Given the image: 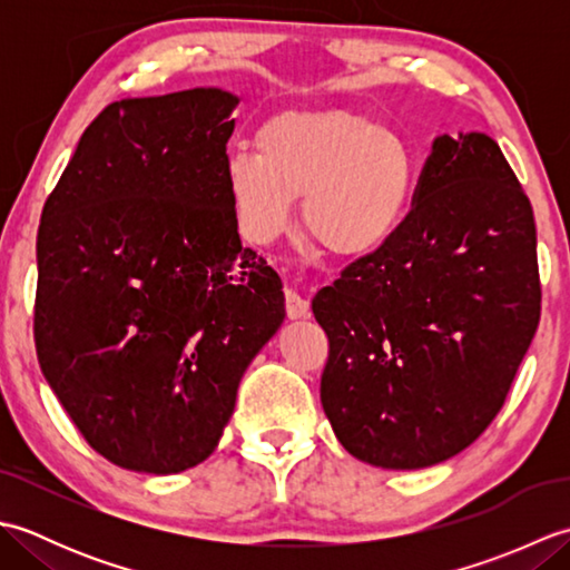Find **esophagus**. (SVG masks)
Returning <instances> with one entry per match:
<instances>
[{
  "mask_svg": "<svg viewBox=\"0 0 570 570\" xmlns=\"http://www.w3.org/2000/svg\"><path fill=\"white\" fill-rule=\"evenodd\" d=\"M286 316L288 318H308L311 316V306L308 301L301 296L294 288H286Z\"/></svg>",
  "mask_w": 570,
  "mask_h": 570,
  "instance_id": "34e87169",
  "label": "esophagus"
}]
</instances>
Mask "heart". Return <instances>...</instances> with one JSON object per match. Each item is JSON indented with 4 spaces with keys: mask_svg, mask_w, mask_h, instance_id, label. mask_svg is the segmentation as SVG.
<instances>
[{
    "mask_svg": "<svg viewBox=\"0 0 570 570\" xmlns=\"http://www.w3.org/2000/svg\"><path fill=\"white\" fill-rule=\"evenodd\" d=\"M257 149L225 164L237 227L257 245L286 233L301 196L308 235L335 257H372L402 229L416 156L396 129L343 110L284 112L259 129Z\"/></svg>",
    "mask_w": 570,
    "mask_h": 570,
    "instance_id": "obj_1",
    "label": "heart"
}]
</instances>
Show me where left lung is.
Here are the masks:
<instances>
[{"label":"left lung","mask_w":570,"mask_h":570,"mask_svg":"<svg viewBox=\"0 0 570 570\" xmlns=\"http://www.w3.org/2000/svg\"><path fill=\"white\" fill-rule=\"evenodd\" d=\"M396 237L313 298L321 404L350 455L386 470L453 458L504 404L541 316L537 225L498 141L435 137Z\"/></svg>","instance_id":"8db88e82"}]
</instances>
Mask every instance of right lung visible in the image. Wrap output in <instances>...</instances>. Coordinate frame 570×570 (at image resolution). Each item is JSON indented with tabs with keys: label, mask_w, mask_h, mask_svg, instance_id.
<instances>
[{
	"label": "right lung",
	"mask_w": 570,
	"mask_h": 570,
	"mask_svg": "<svg viewBox=\"0 0 570 570\" xmlns=\"http://www.w3.org/2000/svg\"><path fill=\"white\" fill-rule=\"evenodd\" d=\"M237 95L107 105L43 205L33 337L46 382L110 463L208 458L249 362L282 328V278L242 247L225 186Z\"/></svg>",
	"instance_id": "right-lung-1"
}]
</instances>
